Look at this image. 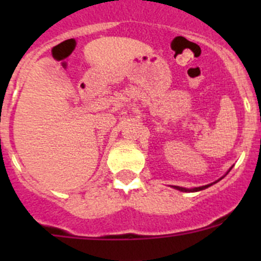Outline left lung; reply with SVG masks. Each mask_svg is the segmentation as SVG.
Here are the masks:
<instances>
[{"label": "left lung", "mask_w": 261, "mask_h": 261, "mask_svg": "<svg viewBox=\"0 0 261 261\" xmlns=\"http://www.w3.org/2000/svg\"><path fill=\"white\" fill-rule=\"evenodd\" d=\"M222 179V178H221ZM220 180V179H218ZM217 180V181H218ZM216 183V181H215ZM213 184V183H212ZM212 184H207V186H203V187H198V188H193V189H188V188H183V187H178V186H174L175 189H178V191H181V192H198V191H202V189L204 188H208L210 186H212Z\"/></svg>", "instance_id": "8db88e82"}]
</instances>
